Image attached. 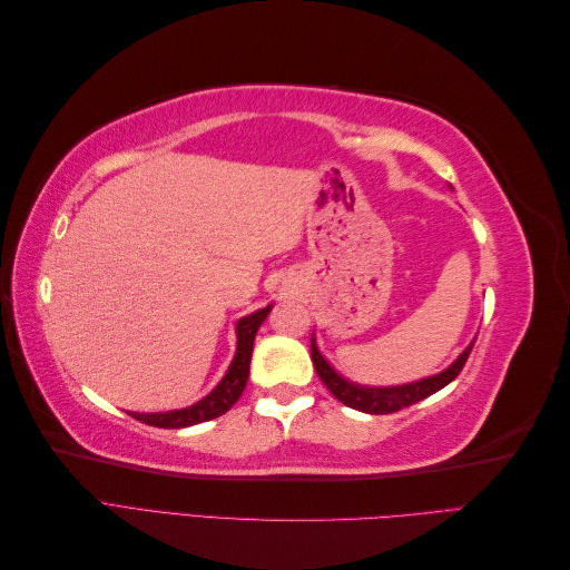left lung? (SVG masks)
<instances>
[{"mask_svg":"<svg viewBox=\"0 0 570 570\" xmlns=\"http://www.w3.org/2000/svg\"><path fill=\"white\" fill-rule=\"evenodd\" d=\"M471 350H473V344L469 350H463V354L454 361V364L446 371H442L440 375L425 377V381L402 385V387H381V390H377V387H358L354 383L344 381V377H340L331 366L325 364V358L318 354L314 340H312V361H314V368L323 381V385L331 390L335 400H340L344 406H352L356 411L375 413V416H381V413H394V411L416 404V402L425 400V396L442 390L444 385H450L454 377L461 373L465 361H469Z\"/></svg>","mask_w":570,"mask_h":570,"instance_id":"1","label":"left lung"}]
</instances>
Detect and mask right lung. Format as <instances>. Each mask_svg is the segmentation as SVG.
<instances>
[{
  "label": "right lung",
  "instance_id": "right-lung-1",
  "mask_svg": "<svg viewBox=\"0 0 570 570\" xmlns=\"http://www.w3.org/2000/svg\"><path fill=\"white\" fill-rule=\"evenodd\" d=\"M271 312V306L262 308L252 316H245L237 323V352L233 364L226 373V377L216 385L212 394H206L202 402L193 404L189 409L180 411H168V413H130L132 419L142 421L154 428H187V425H197L204 421L218 419L220 413H226L239 396H243V390L247 385L249 377V361H252V350H254V337L258 325L266 321Z\"/></svg>",
  "mask_w": 570,
  "mask_h": 570
}]
</instances>
